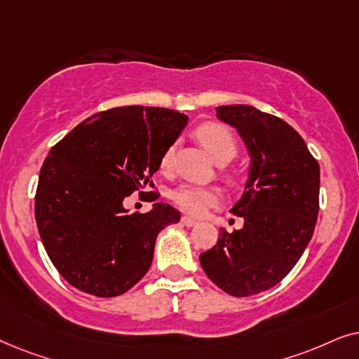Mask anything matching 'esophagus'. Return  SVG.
<instances>
[{
    "label": "esophagus",
    "instance_id": "esophagus-1",
    "mask_svg": "<svg viewBox=\"0 0 359 359\" xmlns=\"http://www.w3.org/2000/svg\"><path fill=\"white\" fill-rule=\"evenodd\" d=\"M182 224H185V226H195L197 224V219L190 218V217H182Z\"/></svg>",
    "mask_w": 359,
    "mask_h": 359
}]
</instances>
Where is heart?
<instances>
[{"mask_svg":"<svg viewBox=\"0 0 359 359\" xmlns=\"http://www.w3.org/2000/svg\"><path fill=\"white\" fill-rule=\"evenodd\" d=\"M197 140L202 142L208 154L217 164H228L233 157L236 156L238 146L235 136L228 128L222 126L217 123H207L202 124L195 133ZM172 159H174V146L167 147L164 154L161 157V167L167 169L170 167ZM172 202L184 212L190 215H203L210 207L218 203L219 195L217 190L208 187H200V185L194 184H184L177 187L174 192L170 194Z\"/></svg>","mask_w":359,"mask_h":359,"instance_id":"heart-1","label":"heart"}]
</instances>
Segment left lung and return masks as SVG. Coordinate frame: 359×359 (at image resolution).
I'll use <instances>...</instances> for the list:
<instances>
[{
	"label": "left lung",
	"mask_w": 359,
	"mask_h": 359,
	"mask_svg": "<svg viewBox=\"0 0 359 359\" xmlns=\"http://www.w3.org/2000/svg\"><path fill=\"white\" fill-rule=\"evenodd\" d=\"M250 152L245 192L231 212L241 229H219L217 245L200 255L205 274L235 297L274 287L292 271L312 240L318 217L320 167L302 136L280 118L250 104L217 108Z\"/></svg>",
	"instance_id": "8db88e82"
}]
</instances>
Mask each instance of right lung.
<instances>
[{
  "mask_svg": "<svg viewBox=\"0 0 359 359\" xmlns=\"http://www.w3.org/2000/svg\"><path fill=\"white\" fill-rule=\"evenodd\" d=\"M187 123L174 109L119 107L85 119L49 151L36 222L52 264L70 285L116 297L144 277L157 235L179 223L180 212L154 203L147 213H130L123 200L152 187L162 154Z\"/></svg>",
  "mask_w": 359,
  "mask_h": 359,
  "instance_id": "obj_1",
  "label": "right lung"
}]
</instances>
